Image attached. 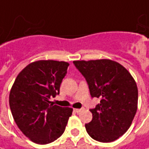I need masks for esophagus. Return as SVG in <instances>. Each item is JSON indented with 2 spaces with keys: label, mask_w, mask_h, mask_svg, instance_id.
<instances>
[{
  "label": "esophagus",
  "mask_w": 149,
  "mask_h": 149,
  "mask_svg": "<svg viewBox=\"0 0 149 149\" xmlns=\"http://www.w3.org/2000/svg\"><path fill=\"white\" fill-rule=\"evenodd\" d=\"M84 110V109H74V111L75 112V113H80V112H82Z\"/></svg>",
  "instance_id": "esophagus-1"
}]
</instances>
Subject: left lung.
Returning <instances> with one entry per match:
<instances>
[{
    "label": "left lung",
    "instance_id": "left-lung-1",
    "mask_svg": "<svg viewBox=\"0 0 149 149\" xmlns=\"http://www.w3.org/2000/svg\"><path fill=\"white\" fill-rule=\"evenodd\" d=\"M74 65L89 84L92 97L100 104L90 109L93 118L85 124L95 140L109 143L124 134L138 109V87L126 68L109 59L74 60Z\"/></svg>",
    "mask_w": 149,
    "mask_h": 149
}]
</instances>
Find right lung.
<instances>
[{"label":"right lung","instance_id":"add662e5","mask_svg":"<svg viewBox=\"0 0 149 149\" xmlns=\"http://www.w3.org/2000/svg\"><path fill=\"white\" fill-rule=\"evenodd\" d=\"M70 64L37 60L19 73L10 89L9 104L17 127L38 144H47L65 132L73 109L54 105L50 100L60 93Z\"/></svg>","mask_w":149,"mask_h":149}]
</instances>
